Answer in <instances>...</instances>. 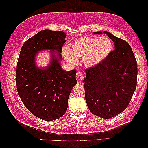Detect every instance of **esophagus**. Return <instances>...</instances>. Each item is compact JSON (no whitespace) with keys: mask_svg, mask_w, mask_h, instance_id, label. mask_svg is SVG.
<instances>
[{"mask_svg":"<svg viewBox=\"0 0 148 148\" xmlns=\"http://www.w3.org/2000/svg\"><path fill=\"white\" fill-rule=\"evenodd\" d=\"M76 78L78 80L79 82H82L83 79L84 78V76L81 71H78L77 75H76Z\"/></svg>","mask_w":148,"mask_h":148,"instance_id":"1","label":"esophagus"}]
</instances>
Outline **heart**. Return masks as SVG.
<instances>
[{"mask_svg": "<svg viewBox=\"0 0 148 148\" xmlns=\"http://www.w3.org/2000/svg\"><path fill=\"white\" fill-rule=\"evenodd\" d=\"M112 49V42L108 38L81 36L70 43L69 48L64 47L62 53L70 63H75L78 58H83L84 65L92 67L104 61Z\"/></svg>", "mask_w": 148, "mask_h": 148, "instance_id": "b5f03b06", "label": "heart"}]
</instances>
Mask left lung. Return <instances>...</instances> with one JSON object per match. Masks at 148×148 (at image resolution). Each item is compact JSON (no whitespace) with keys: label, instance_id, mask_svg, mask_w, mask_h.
<instances>
[{"label":"left lung","instance_id":"8db88e82","mask_svg":"<svg viewBox=\"0 0 148 148\" xmlns=\"http://www.w3.org/2000/svg\"><path fill=\"white\" fill-rule=\"evenodd\" d=\"M103 33L112 40L115 50L99 65L86 69L83 83L85 99L91 112L110 119L122 112L130 102L136 88L138 66L127 42L107 31Z\"/></svg>","mask_w":148,"mask_h":148}]
</instances>
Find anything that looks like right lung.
<instances>
[{
  "label": "right lung",
  "instance_id": "add662e5",
  "mask_svg": "<svg viewBox=\"0 0 148 148\" xmlns=\"http://www.w3.org/2000/svg\"><path fill=\"white\" fill-rule=\"evenodd\" d=\"M66 34L62 31L45 29L28 39L21 47L16 66V88L22 102L36 117L44 120H56L68 107L70 92L77 81V71L61 68L62 47ZM52 50V61L47 68L35 65V56L41 50ZM58 52L57 59L53 53Z\"/></svg>",
  "mask_w": 148,
  "mask_h": 148
}]
</instances>
